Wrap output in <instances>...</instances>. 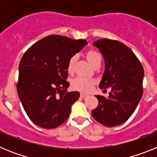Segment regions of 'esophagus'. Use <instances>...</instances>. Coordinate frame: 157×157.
<instances>
[{"mask_svg":"<svg viewBox=\"0 0 157 157\" xmlns=\"http://www.w3.org/2000/svg\"><path fill=\"white\" fill-rule=\"evenodd\" d=\"M87 97H88V95H87V94H83V93H82V94H80V98H87Z\"/></svg>","mask_w":157,"mask_h":157,"instance_id":"esophagus-1","label":"esophagus"}]
</instances>
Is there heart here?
I'll use <instances>...</instances> for the list:
<instances>
[{
  "label": "heart",
  "instance_id": "1",
  "mask_svg": "<svg viewBox=\"0 0 157 157\" xmlns=\"http://www.w3.org/2000/svg\"><path fill=\"white\" fill-rule=\"evenodd\" d=\"M87 59L89 62L93 65L95 66L98 63L101 62V56L98 52L96 51H89L86 54ZM76 59H77V56H73L71 57L69 59L68 64H67V71L69 72H71L74 68V65L75 63ZM94 83H95V80L91 78L87 77H78L75 78L72 82V86L73 88L79 91H83V92H89L91 90V89L94 86Z\"/></svg>",
  "mask_w": 157,
  "mask_h": 157
}]
</instances>
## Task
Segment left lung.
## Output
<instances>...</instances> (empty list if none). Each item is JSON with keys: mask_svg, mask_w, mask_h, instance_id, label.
<instances>
[{"mask_svg": "<svg viewBox=\"0 0 157 157\" xmlns=\"http://www.w3.org/2000/svg\"><path fill=\"white\" fill-rule=\"evenodd\" d=\"M105 59V72L99 87L106 91L108 98L95 95L99 103L92 111L94 120L106 127L125 123L134 113L143 94L144 69L139 59L123 43L109 39L94 42Z\"/></svg>", "mask_w": 157, "mask_h": 157, "instance_id": "8db88e82", "label": "left lung"}]
</instances>
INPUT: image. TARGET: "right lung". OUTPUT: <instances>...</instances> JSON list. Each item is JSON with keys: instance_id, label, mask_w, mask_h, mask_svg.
I'll list each match as a JSON object with an SVG mask.
<instances>
[{"instance_id": "add662e5", "label": "right lung", "mask_w": 157, "mask_h": 157, "mask_svg": "<svg viewBox=\"0 0 157 157\" xmlns=\"http://www.w3.org/2000/svg\"><path fill=\"white\" fill-rule=\"evenodd\" d=\"M86 45L84 39L49 35L34 43L22 57L18 95L30 120L38 127L55 128L69 117L80 94L66 92L70 85L66 81L67 64Z\"/></svg>"}]
</instances>
